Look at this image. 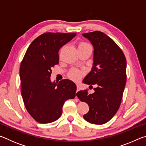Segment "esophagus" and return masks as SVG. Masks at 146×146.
Returning a JSON list of instances; mask_svg holds the SVG:
<instances>
[{
    "label": "esophagus",
    "mask_w": 146,
    "mask_h": 146,
    "mask_svg": "<svg viewBox=\"0 0 146 146\" xmlns=\"http://www.w3.org/2000/svg\"><path fill=\"white\" fill-rule=\"evenodd\" d=\"M80 90V86H79L78 85H76V93L78 92V91Z\"/></svg>",
    "instance_id": "34e87169"
}]
</instances>
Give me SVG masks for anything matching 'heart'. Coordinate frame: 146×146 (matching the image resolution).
<instances>
[{"instance_id":"heart-1","label":"heart","mask_w":146,"mask_h":146,"mask_svg":"<svg viewBox=\"0 0 146 146\" xmlns=\"http://www.w3.org/2000/svg\"><path fill=\"white\" fill-rule=\"evenodd\" d=\"M86 47H90V48H91L90 44L86 42H80L78 45V48H86ZM83 75V71L78 70L77 69H72V70L70 71V73H69L68 76L69 78L74 81H79L81 78H82Z\"/></svg>"}]
</instances>
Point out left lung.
I'll return each mask as SVG.
<instances>
[{
	"label": "left lung",
	"instance_id": "8db88e82",
	"mask_svg": "<svg viewBox=\"0 0 146 146\" xmlns=\"http://www.w3.org/2000/svg\"><path fill=\"white\" fill-rule=\"evenodd\" d=\"M82 35L94 48L93 66L83 82L97 87L92 94L85 90L76 96L90 107L84 118L93 124H104L111 119L120 106L126 83V60L122 49L105 33L95 31Z\"/></svg>",
	"mask_w": 146,
	"mask_h": 146
}]
</instances>
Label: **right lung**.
<instances>
[{
  "label": "right lung",
  "instance_id": "obj_1",
  "mask_svg": "<svg viewBox=\"0 0 146 146\" xmlns=\"http://www.w3.org/2000/svg\"><path fill=\"white\" fill-rule=\"evenodd\" d=\"M76 33L48 32L28 47L20 67L21 94L26 110L36 122H53L60 118L62 106L75 97V84L68 79L51 82V69L58 64V51Z\"/></svg>",
  "mask_w": 146,
  "mask_h": 146
}]
</instances>
